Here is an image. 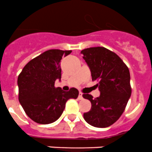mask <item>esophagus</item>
<instances>
[{"label":"esophagus","mask_w":152,"mask_h":152,"mask_svg":"<svg viewBox=\"0 0 152 152\" xmlns=\"http://www.w3.org/2000/svg\"><path fill=\"white\" fill-rule=\"evenodd\" d=\"M82 95H83V93L80 92L79 95H78V99H83V96H82Z\"/></svg>","instance_id":"34e87169"}]
</instances>
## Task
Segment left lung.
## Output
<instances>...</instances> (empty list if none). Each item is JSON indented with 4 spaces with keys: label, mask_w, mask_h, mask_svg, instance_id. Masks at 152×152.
I'll list each match as a JSON object with an SVG mask.
<instances>
[{
    "label": "left lung",
    "mask_w": 152,
    "mask_h": 152,
    "mask_svg": "<svg viewBox=\"0 0 152 152\" xmlns=\"http://www.w3.org/2000/svg\"><path fill=\"white\" fill-rule=\"evenodd\" d=\"M81 53L100 92L95 99L90 94L82 95L92 104L84 118L94 127L106 128L119 118L130 97L129 70L117 54L104 47L86 48Z\"/></svg>",
    "instance_id": "8db88e82"
}]
</instances>
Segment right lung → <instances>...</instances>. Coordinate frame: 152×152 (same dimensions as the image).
<instances>
[{
  "mask_svg": "<svg viewBox=\"0 0 152 152\" xmlns=\"http://www.w3.org/2000/svg\"><path fill=\"white\" fill-rule=\"evenodd\" d=\"M71 51L50 49L31 59L18 77L19 100L28 117L39 124L56 122L64 112L66 101L77 99L78 90L56 88L61 79L60 62Z\"/></svg>",
  "mask_w": 152,
  "mask_h": 152,
  "instance_id": "right-lung-1",
  "label": "right lung"
}]
</instances>
